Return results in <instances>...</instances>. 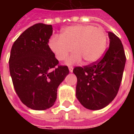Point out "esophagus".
<instances>
[{
    "instance_id": "esophagus-1",
    "label": "esophagus",
    "mask_w": 134,
    "mask_h": 134,
    "mask_svg": "<svg viewBox=\"0 0 134 134\" xmlns=\"http://www.w3.org/2000/svg\"><path fill=\"white\" fill-rule=\"evenodd\" d=\"M69 70H70V72H72V71H73V67H72V66H69Z\"/></svg>"
}]
</instances>
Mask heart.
<instances>
[{
	"label": "heart",
	"mask_w": 134,
	"mask_h": 134,
	"mask_svg": "<svg viewBox=\"0 0 134 134\" xmlns=\"http://www.w3.org/2000/svg\"><path fill=\"white\" fill-rule=\"evenodd\" d=\"M107 41L108 36L102 27L76 25L64 29L60 37L52 36L49 47L59 61L65 60L72 50L75 53L69 58L68 63L79 62L82 59L90 64L98 61L103 54Z\"/></svg>",
	"instance_id": "b5f03b06"
}]
</instances>
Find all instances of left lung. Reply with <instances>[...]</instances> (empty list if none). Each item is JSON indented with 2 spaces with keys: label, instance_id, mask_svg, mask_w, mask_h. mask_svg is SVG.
I'll list each match as a JSON object with an SVG mask.
<instances>
[{
  "label": "left lung",
  "instance_id": "1",
  "mask_svg": "<svg viewBox=\"0 0 134 134\" xmlns=\"http://www.w3.org/2000/svg\"><path fill=\"white\" fill-rule=\"evenodd\" d=\"M110 46L98 61L83 67H75L76 96L87 109L100 110L111 103L121 85L126 55L120 38L108 32Z\"/></svg>",
  "mask_w": 134,
  "mask_h": 134
}]
</instances>
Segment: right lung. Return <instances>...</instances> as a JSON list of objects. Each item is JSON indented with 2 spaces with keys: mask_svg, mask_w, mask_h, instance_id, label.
I'll return each instance as SVG.
<instances>
[{
  "mask_svg": "<svg viewBox=\"0 0 134 134\" xmlns=\"http://www.w3.org/2000/svg\"><path fill=\"white\" fill-rule=\"evenodd\" d=\"M52 31V25L36 24L19 36L10 51L9 70L16 94L36 110L54 104L57 87L69 74L49 47Z\"/></svg>",
  "mask_w": 134,
  "mask_h": 134,
  "instance_id": "obj_1",
  "label": "right lung"
}]
</instances>
